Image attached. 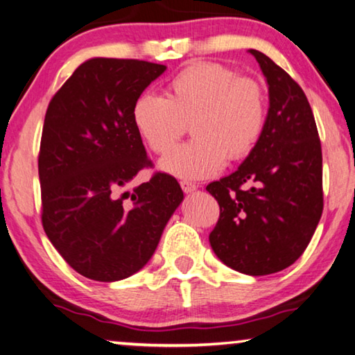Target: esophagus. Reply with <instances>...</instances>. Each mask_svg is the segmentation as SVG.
Here are the masks:
<instances>
[{
    "mask_svg": "<svg viewBox=\"0 0 355 355\" xmlns=\"http://www.w3.org/2000/svg\"><path fill=\"white\" fill-rule=\"evenodd\" d=\"M180 186H182V189L186 192V194H191V192H194L197 189V184L188 182V180H183V182H180Z\"/></svg>",
    "mask_w": 355,
    "mask_h": 355,
    "instance_id": "1",
    "label": "esophagus"
}]
</instances>
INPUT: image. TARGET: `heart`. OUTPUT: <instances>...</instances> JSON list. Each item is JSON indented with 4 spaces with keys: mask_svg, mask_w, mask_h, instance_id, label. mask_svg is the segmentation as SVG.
Returning <instances> with one entry per match:
<instances>
[{
    "mask_svg": "<svg viewBox=\"0 0 355 355\" xmlns=\"http://www.w3.org/2000/svg\"><path fill=\"white\" fill-rule=\"evenodd\" d=\"M135 128L152 152L166 155L192 125L194 141L173 150L159 167L182 180L213 177L225 158L239 161L255 148L266 123V97L250 78L220 64H192L173 76L166 98L144 94L131 111Z\"/></svg>",
    "mask_w": 355,
    "mask_h": 355,
    "instance_id": "1",
    "label": "heart"
}]
</instances>
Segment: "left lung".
Segmentation results:
<instances>
[{
  "label": "left lung",
  "mask_w": 355,
  "mask_h": 355,
  "mask_svg": "<svg viewBox=\"0 0 355 355\" xmlns=\"http://www.w3.org/2000/svg\"><path fill=\"white\" fill-rule=\"evenodd\" d=\"M268 83L263 135L238 171L207 186L220 214L209 244L228 268L279 272L307 249L322 214V153L299 84L261 51L249 50Z\"/></svg>",
  "instance_id": "obj_1"
}]
</instances>
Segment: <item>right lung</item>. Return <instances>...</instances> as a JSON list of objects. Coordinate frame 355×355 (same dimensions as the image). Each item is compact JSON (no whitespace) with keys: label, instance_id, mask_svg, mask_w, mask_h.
<instances>
[{"label":"right lung","instance_id":"obj_1","mask_svg":"<svg viewBox=\"0 0 355 355\" xmlns=\"http://www.w3.org/2000/svg\"><path fill=\"white\" fill-rule=\"evenodd\" d=\"M164 71L137 59L92 58L48 105L39 153L42 224L87 279L117 282L146 266L183 202L167 173L131 186L150 164L131 111Z\"/></svg>","mask_w":355,"mask_h":355}]
</instances>
